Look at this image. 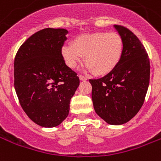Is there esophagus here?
<instances>
[{"instance_id":"esophagus-1","label":"esophagus","mask_w":161,"mask_h":161,"mask_svg":"<svg viewBox=\"0 0 161 161\" xmlns=\"http://www.w3.org/2000/svg\"><path fill=\"white\" fill-rule=\"evenodd\" d=\"M79 79H80L81 81H86L87 77H84V76H83V75H79Z\"/></svg>"}]
</instances>
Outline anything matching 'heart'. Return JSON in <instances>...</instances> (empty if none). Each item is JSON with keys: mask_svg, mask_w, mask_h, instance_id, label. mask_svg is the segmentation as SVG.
Listing matches in <instances>:
<instances>
[{"mask_svg": "<svg viewBox=\"0 0 161 161\" xmlns=\"http://www.w3.org/2000/svg\"><path fill=\"white\" fill-rule=\"evenodd\" d=\"M124 52V41L116 32L97 31L75 37L72 43L62 47L66 65L74 69L84 55L87 68L95 75L104 76L119 64Z\"/></svg>", "mask_w": 161, "mask_h": 161, "instance_id": "1", "label": "heart"}]
</instances>
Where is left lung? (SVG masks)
<instances>
[{
  "instance_id": "left-lung-1",
  "label": "left lung",
  "mask_w": 161,
  "mask_h": 161,
  "mask_svg": "<svg viewBox=\"0 0 161 161\" xmlns=\"http://www.w3.org/2000/svg\"><path fill=\"white\" fill-rule=\"evenodd\" d=\"M124 41V52L114 71L98 79H90L96 113L109 125H123L143 105L150 78L147 51L137 36L115 25Z\"/></svg>"
}]
</instances>
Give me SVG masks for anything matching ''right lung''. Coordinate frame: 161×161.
I'll return each instance as SVG.
<instances>
[{
  "label": "right lung",
  "instance_id": "obj_1",
  "mask_svg": "<svg viewBox=\"0 0 161 161\" xmlns=\"http://www.w3.org/2000/svg\"><path fill=\"white\" fill-rule=\"evenodd\" d=\"M68 31L46 28L31 36L14 59V88L27 116L42 127H55L68 116L79 85L61 49Z\"/></svg>",
  "mask_w": 161,
  "mask_h": 161
}]
</instances>
